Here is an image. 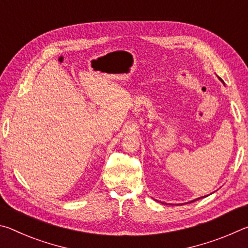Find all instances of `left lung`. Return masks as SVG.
Masks as SVG:
<instances>
[{
    "instance_id": "1",
    "label": "left lung",
    "mask_w": 248,
    "mask_h": 248,
    "mask_svg": "<svg viewBox=\"0 0 248 248\" xmlns=\"http://www.w3.org/2000/svg\"><path fill=\"white\" fill-rule=\"evenodd\" d=\"M219 79H221V78H219ZM221 82H223V81H222V79H221ZM203 197H207V196H203ZM203 197H200V198H203ZM200 198H197V199H195V200H192V201H190V202H194V201H196V200H198V199H200Z\"/></svg>"
}]
</instances>
